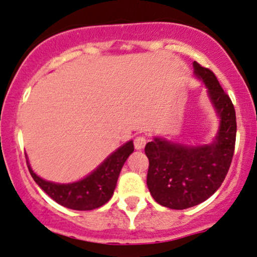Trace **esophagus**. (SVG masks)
<instances>
[{"mask_svg":"<svg viewBox=\"0 0 257 257\" xmlns=\"http://www.w3.org/2000/svg\"><path fill=\"white\" fill-rule=\"evenodd\" d=\"M146 144H147V140L146 137H143V136H138V137L135 140V148L137 150L144 149Z\"/></svg>","mask_w":257,"mask_h":257,"instance_id":"esophagus-1","label":"esophagus"}]
</instances>
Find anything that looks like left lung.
<instances>
[{
    "mask_svg": "<svg viewBox=\"0 0 257 257\" xmlns=\"http://www.w3.org/2000/svg\"><path fill=\"white\" fill-rule=\"evenodd\" d=\"M194 73L207 89V96L219 119L210 143H178L154 137L146 146L149 159L147 185L153 198L171 209H186L215 194L232 162L236 143V111L215 74L194 61Z\"/></svg>",
    "mask_w": 257,
    "mask_h": 257,
    "instance_id": "1",
    "label": "left lung"
}]
</instances>
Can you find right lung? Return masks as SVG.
<instances>
[{
  "instance_id": "obj_1",
  "label": "right lung",
  "mask_w": 257,
  "mask_h": 257,
  "mask_svg": "<svg viewBox=\"0 0 257 257\" xmlns=\"http://www.w3.org/2000/svg\"><path fill=\"white\" fill-rule=\"evenodd\" d=\"M134 150V141L126 142L83 179L66 184L49 182L37 176L33 172L26 154L25 156L33 180L56 203L73 210H92L110 200L122 166Z\"/></svg>"
}]
</instances>
